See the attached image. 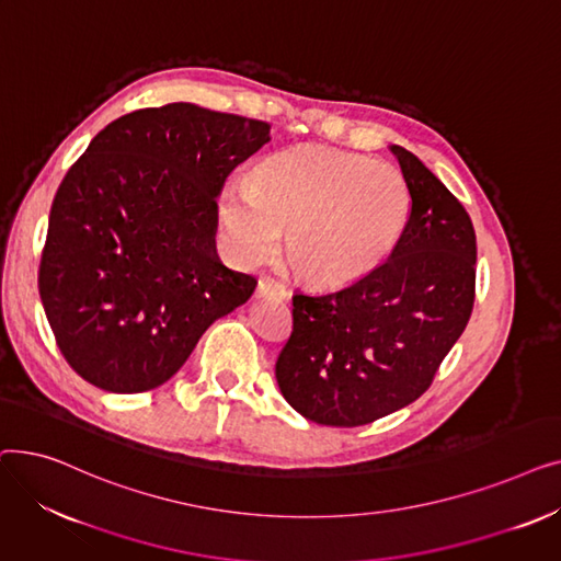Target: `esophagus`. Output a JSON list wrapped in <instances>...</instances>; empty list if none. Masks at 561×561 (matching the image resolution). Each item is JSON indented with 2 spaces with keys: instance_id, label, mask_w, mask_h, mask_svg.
<instances>
[{
  "instance_id": "esophagus-1",
  "label": "esophagus",
  "mask_w": 561,
  "mask_h": 561,
  "mask_svg": "<svg viewBox=\"0 0 561 561\" xmlns=\"http://www.w3.org/2000/svg\"><path fill=\"white\" fill-rule=\"evenodd\" d=\"M256 298H275V300H286V288L271 279V277H263L256 284Z\"/></svg>"
}]
</instances>
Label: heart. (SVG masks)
Listing matches in <instances>:
<instances>
[{"label":"heart","instance_id":"b5f03b06","mask_svg":"<svg viewBox=\"0 0 561 561\" xmlns=\"http://www.w3.org/2000/svg\"><path fill=\"white\" fill-rule=\"evenodd\" d=\"M411 195L398 168L325 147L265 159L254 182H229L220 195L225 239L245 265L268 259L286 230V254L305 279L345 284L398 245Z\"/></svg>","mask_w":561,"mask_h":561}]
</instances>
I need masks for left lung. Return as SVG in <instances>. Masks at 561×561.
<instances>
[{
  "label": "left lung",
  "instance_id": "left-lung-1",
  "mask_svg": "<svg viewBox=\"0 0 561 561\" xmlns=\"http://www.w3.org/2000/svg\"><path fill=\"white\" fill-rule=\"evenodd\" d=\"M389 150L411 195L391 256L345 286L293 296L275 377L286 402L318 425H366L421 398L473 311V222L419 157Z\"/></svg>",
  "mask_w": 561,
  "mask_h": 561
}]
</instances>
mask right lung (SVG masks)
Returning <instances> with one entry per match:
<instances>
[{
	"label": "right lung",
	"mask_w": 561,
	"mask_h": 561,
	"mask_svg": "<svg viewBox=\"0 0 561 561\" xmlns=\"http://www.w3.org/2000/svg\"><path fill=\"white\" fill-rule=\"evenodd\" d=\"M271 125L188 102L106 125L56 191L38 290L56 345L93 387L142 393L191 357L256 279L216 250L229 172Z\"/></svg>",
	"instance_id": "obj_1"
}]
</instances>
